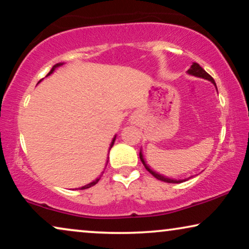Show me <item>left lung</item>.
Here are the masks:
<instances>
[{
  "instance_id": "left-lung-1",
  "label": "left lung",
  "mask_w": 249,
  "mask_h": 249,
  "mask_svg": "<svg viewBox=\"0 0 249 249\" xmlns=\"http://www.w3.org/2000/svg\"><path fill=\"white\" fill-rule=\"evenodd\" d=\"M187 72H188L189 74H193V76H196V77H200V78H204V79H207V80H210V81H212V83L215 85V87H216V84H215V81H214V79L212 77L210 76L209 73L206 72L205 70L203 69L202 67L199 66L198 63H193V66L190 67V69L187 71ZM139 158H141V161L142 162V164H144V166H145V169L147 170V171L151 173L152 176H154L156 179H159V180H162V181H164V182H169V183H179V182H182L183 180H175V179H170V178H166V177H164V176H162V175H159V173H156L155 171H153V170L149 168V166L146 164V162L144 161V158H142V149H141V152H139Z\"/></svg>"
}]
</instances>
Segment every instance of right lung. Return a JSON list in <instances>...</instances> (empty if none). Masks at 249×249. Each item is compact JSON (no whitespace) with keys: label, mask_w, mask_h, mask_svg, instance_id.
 I'll return each mask as SVG.
<instances>
[{"label":"right lung","mask_w":249,"mask_h":249,"mask_svg":"<svg viewBox=\"0 0 249 249\" xmlns=\"http://www.w3.org/2000/svg\"><path fill=\"white\" fill-rule=\"evenodd\" d=\"M60 66H62V63H57V64H55V66H54V67L52 68V69H51V71H50V72H49V73H47V76H50V74H51V73H52V72H53V71H54V70H55L57 67H60ZM39 81H40V80H39ZM114 141H115V136H114L113 141H112V142H111V145H110V148H108V149H111V148H112V146H113V144H114ZM107 162H108V160H107ZM100 179H101V176H100V177H98V178H97V179H95L93 182L88 183V185H86V186H84V187H81V188H79V189H87V188H90V187H91V186L96 185V183H97L98 181H100Z\"/></svg>","instance_id":"obj_1"}]
</instances>
